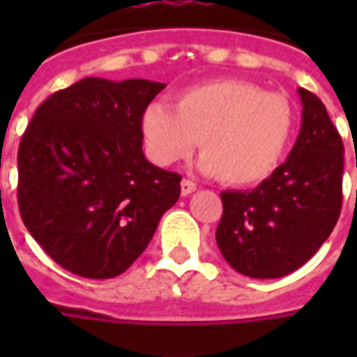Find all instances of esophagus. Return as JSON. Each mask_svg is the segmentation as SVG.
Here are the masks:
<instances>
[{
  "label": "esophagus",
  "instance_id": "34e87169",
  "mask_svg": "<svg viewBox=\"0 0 357 357\" xmlns=\"http://www.w3.org/2000/svg\"><path fill=\"white\" fill-rule=\"evenodd\" d=\"M195 191H197V183H195V181H191V179H183V181H181V195H183V197L195 193Z\"/></svg>",
  "mask_w": 357,
  "mask_h": 357
}]
</instances>
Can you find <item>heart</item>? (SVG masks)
<instances>
[{
	"mask_svg": "<svg viewBox=\"0 0 357 357\" xmlns=\"http://www.w3.org/2000/svg\"><path fill=\"white\" fill-rule=\"evenodd\" d=\"M149 158L158 166L185 160L199 143V168L229 185H252L283 160L294 130V110L279 93L252 82L220 78L147 105L139 118Z\"/></svg>",
	"mask_w": 357,
	"mask_h": 357,
	"instance_id": "heart-1",
	"label": "heart"
}]
</instances>
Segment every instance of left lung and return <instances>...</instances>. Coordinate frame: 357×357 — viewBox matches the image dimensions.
<instances>
[{
    "mask_svg": "<svg viewBox=\"0 0 357 357\" xmlns=\"http://www.w3.org/2000/svg\"><path fill=\"white\" fill-rule=\"evenodd\" d=\"M298 95L302 126L287 160L255 189L222 193L218 248L235 271L255 279H277L304 266L342 206V139L319 97L302 88Z\"/></svg>",
    "mask_w": 357,
    "mask_h": 357,
    "instance_id": "1",
    "label": "left lung"
}]
</instances>
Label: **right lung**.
Masks as SVG:
<instances>
[{"mask_svg":"<svg viewBox=\"0 0 357 357\" xmlns=\"http://www.w3.org/2000/svg\"><path fill=\"white\" fill-rule=\"evenodd\" d=\"M166 84L84 78L38 107L19 147L20 218L61 266L124 273L181 193V176L143 155L139 118Z\"/></svg>","mask_w":357,"mask_h":357,"instance_id":"obj_1","label":"right lung"}]
</instances>
